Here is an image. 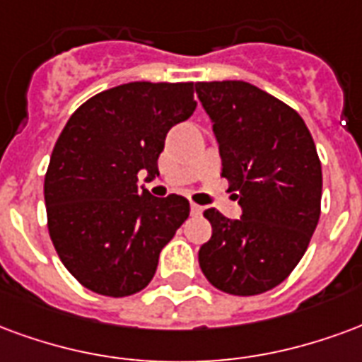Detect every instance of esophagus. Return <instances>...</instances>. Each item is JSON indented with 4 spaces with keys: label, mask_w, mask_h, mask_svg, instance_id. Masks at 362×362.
I'll use <instances>...</instances> for the list:
<instances>
[{
    "label": "esophagus",
    "mask_w": 362,
    "mask_h": 362,
    "mask_svg": "<svg viewBox=\"0 0 362 362\" xmlns=\"http://www.w3.org/2000/svg\"><path fill=\"white\" fill-rule=\"evenodd\" d=\"M204 212V208L200 206V204H194V202H192L191 204V214L192 216H200V214Z\"/></svg>",
    "instance_id": "esophagus-1"
}]
</instances>
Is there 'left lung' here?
<instances>
[{
  "mask_svg": "<svg viewBox=\"0 0 362 362\" xmlns=\"http://www.w3.org/2000/svg\"><path fill=\"white\" fill-rule=\"evenodd\" d=\"M194 88L214 123L221 177L243 210L239 220L204 210L212 237L199 250L200 270L229 295L270 291L299 264L320 218L315 141L299 113L255 84L214 81Z\"/></svg>",
  "mask_w": 362,
  "mask_h": 362,
  "instance_id": "left-lung-1",
  "label": "left lung"
}]
</instances>
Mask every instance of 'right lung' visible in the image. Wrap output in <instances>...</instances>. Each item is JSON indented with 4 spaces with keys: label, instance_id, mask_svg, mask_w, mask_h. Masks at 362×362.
<instances>
[{
    "label": "right lung",
    "instance_id": "right-lung-1",
    "mask_svg": "<svg viewBox=\"0 0 362 362\" xmlns=\"http://www.w3.org/2000/svg\"><path fill=\"white\" fill-rule=\"evenodd\" d=\"M194 83H129L86 100L63 127L49 158L47 229L71 276L100 295L148 286L162 249L189 218V200L156 199L139 171L160 175L173 125L197 107Z\"/></svg>",
    "mask_w": 362,
    "mask_h": 362
}]
</instances>
